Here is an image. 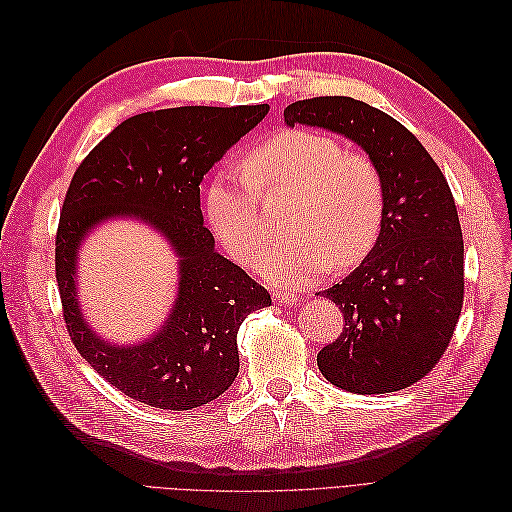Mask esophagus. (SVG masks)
<instances>
[{"mask_svg": "<svg viewBox=\"0 0 512 512\" xmlns=\"http://www.w3.org/2000/svg\"><path fill=\"white\" fill-rule=\"evenodd\" d=\"M273 301H275V303H286V305H297L299 297H297V294H292V292H280V290H275V292H273Z\"/></svg>", "mask_w": 512, "mask_h": 512, "instance_id": "obj_1", "label": "esophagus"}]
</instances>
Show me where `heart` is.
<instances>
[{"instance_id": "heart-1", "label": "heart", "mask_w": 512, "mask_h": 512, "mask_svg": "<svg viewBox=\"0 0 512 512\" xmlns=\"http://www.w3.org/2000/svg\"><path fill=\"white\" fill-rule=\"evenodd\" d=\"M245 177L213 175L205 190V215L224 250L252 265L265 241L260 194L297 190L286 228L262 258L275 284L299 286L331 265L352 269L374 252L386 215V185L376 162L346 151L337 138L288 128L247 153Z\"/></svg>"}]
</instances>
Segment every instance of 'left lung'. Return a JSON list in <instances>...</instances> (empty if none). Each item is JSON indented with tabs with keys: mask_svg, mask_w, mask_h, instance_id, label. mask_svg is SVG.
I'll use <instances>...</instances> for the list:
<instances>
[{
	"mask_svg": "<svg viewBox=\"0 0 512 512\" xmlns=\"http://www.w3.org/2000/svg\"><path fill=\"white\" fill-rule=\"evenodd\" d=\"M284 119L348 136L386 185L374 252L322 292L342 309L344 331L318 352V369L350 393L406 389L438 365L461 316L463 237L453 192L418 138L363 100L307 98L286 106Z\"/></svg>",
	"mask_w": 512,
	"mask_h": 512,
	"instance_id": "obj_1",
	"label": "left lung"
}]
</instances>
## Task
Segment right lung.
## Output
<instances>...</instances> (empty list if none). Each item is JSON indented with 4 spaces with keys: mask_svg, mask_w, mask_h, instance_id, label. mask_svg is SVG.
Instances as JSON below:
<instances>
[{
    "mask_svg": "<svg viewBox=\"0 0 512 512\" xmlns=\"http://www.w3.org/2000/svg\"><path fill=\"white\" fill-rule=\"evenodd\" d=\"M269 113L256 106H177L134 115L76 168L55 235V277L72 344L117 391L160 410L220 397L239 374L241 322L271 305L267 288L215 252L200 211V181ZM151 223L180 254V297L162 332L138 347L106 345L75 299V250L102 219Z\"/></svg>",
    "mask_w": 512,
    "mask_h": 512,
    "instance_id": "add662e5",
    "label": "right lung"
}]
</instances>
